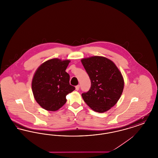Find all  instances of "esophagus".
I'll return each mask as SVG.
<instances>
[{"label":"esophagus","instance_id":"34e87169","mask_svg":"<svg viewBox=\"0 0 158 158\" xmlns=\"http://www.w3.org/2000/svg\"><path fill=\"white\" fill-rule=\"evenodd\" d=\"M76 90H79V88H80V86L79 85H77V86H76Z\"/></svg>","mask_w":158,"mask_h":158}]
</instances>
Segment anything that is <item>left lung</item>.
I'll return each mask as SVG.
<instances>
[{"mask_svg":"<svg viewBox=\"0 0 158 158\" xmlns=\"http://www.w3.org/2000/svg\"><path fill=\"white\" fill-rule=\"evenodd\" d=\"M89 76V90L82 94L83 99L92 110L104 113L115 105L124 88V79L111 60L101 56L81 60Z\"/></svg>","mask_w":158,"mask_h":158,"instance_id":"obj_1","label":"left lung"}]
</instances>
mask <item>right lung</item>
Returning <instances> with one entry per match:
<instances>
[{
	"label": "right lung",
	"mask_w": 158,
	"mask_h": 158,
	"mask_svg": "<svg viewBox=\"0 0 158 158\" xmlns=\"http://www.w3.org/2000/svg\"><path fill=\"white\" fill-rule=\"evenodd\" d=\"M70 60L53 59L43 63L35 72L32 90L38 104L47 111L58 110L66 102L68 94L75 89L66 72Z\"/></svg>",
	"instance_id": "add662e5"
}]
</instances>
